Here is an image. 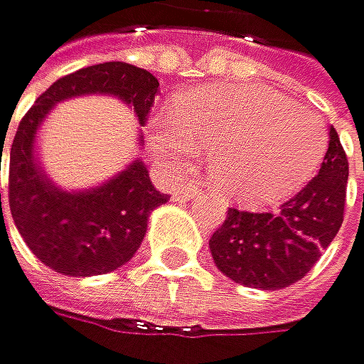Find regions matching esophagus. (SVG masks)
I'll list each match as a JSON object with an SVG mask.
<instances>
[{"mask_svg":"<svg viewBox=\"0 0 364 364\" xmlns=\"http://www.w3.org/2000/svg\"><path fill=\"white\" fill-rule=\"evenodd\" d=\"M201 194L199 186L197 183H186V186H181L172 192V199L176 201H190V199H197Z\"/></svg>","mask_w":364,"mask_h":364,"instance_id":"esophagus-1","label":"esophagus"}]
</instances>
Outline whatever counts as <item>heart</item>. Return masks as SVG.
<instances>
[{
    "mask_svg": "<svg viewBox=\"0 0 364 364\" xmlns=\"http://www.w3.org/2000/svg\"><path fill=\"white\" fill-rule=\"evenodd\" d=\"M170 122H154L151 147L172 165L205 147L210 181L242 203H271L300 190L326 151L318 114L264 87L210 85L186 91L170 107Z\"/></svg>",
    "mask_w": 364,
    "mask_h": 364,
    "instance_id": "obj_1",
    "label": "heart"
}]
</instances>
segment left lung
I'll return each mask as SVG.
<instances>
[{
    "label": "left lung",
    "instance_id": "left-lung-1",
    "mask_svg": "<svg viewBox=\"0 0 364 364\" xmlns=\"http://www.w3.org/2000/svg\"><path fill=\"white\" fill-rule=\"evenodd\" d=\"M349 163L340 136L329 129L320 172L275 213L230 208L210 237L219 271L250 289L277 291L302 279L333 242L345 219Z\"/></svg>",
    "mask_w": 364,
    "mask_h": 364
}]
</instances>
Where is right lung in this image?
Segmentation results:
<instances>
[{
	"label": "right lung",
	"mask_w": 364,
	"mask_h": 364,
	"mask_svg": "<svg viewBox=\"0 0 364 364\" xmlns=\"http://www.w3.org/2000/svg\"><path fill=\"white\" fill-rule=\"evenodd\" d=\"M85 93L118 96L145 125L159 80L127 62L93 64L55 80L19 122L9 165L11 215L33 255L69 277L112 273L127 264L141 248L149 213L170 199L151 186L141 159L100 188L67 192L50 183L35 159V134L58 102Z\"/></svg>",
	"instance_id": "obj_1"
}]
</instances>
